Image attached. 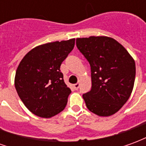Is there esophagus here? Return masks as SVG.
I'll use <instances>...</instances> for the list:
<instances>
[{
	"mask_svg": "<svg viewBox=\"0 0 146 146\" xmlns=\"http://www.w3.org/2000/svg\"><path fill=\"white\" fill-rule=\"evenodd\" d=\"M73 87H74V88L76 89V90H77L80 87V83H76V84H75L73 85Z\"/></svg>",
	"mask_w": 146,
	"mask_h": 146,
	"instance_id": "obj_1",
	"label": "esophagus"
}]
</instances>
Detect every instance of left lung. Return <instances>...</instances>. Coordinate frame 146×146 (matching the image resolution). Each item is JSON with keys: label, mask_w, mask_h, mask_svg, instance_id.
<instances>
[{"label": "left lung", "mask_w": 146, "mask_h": 146, "mask_svg": "<svg viewBox=\"0 0 146 146\" xmlns=\"http://www.w3.org/2000/svg\"><path fill=\"white\" fill-rule=\"evenodd\" d=\"M76 47L91 66L92 89L83 95L87 108L111 116L128 100L135 79V62L116 40L108 36L77 38Z\"/></svg>", "instance_id": "obj_1"}]
</instances>
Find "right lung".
I'll use <instances>...</instances> for the list:
<instances>
[{
  "label": "right lung",
  "instance_id": "1",
  "mask_svg": "<svg viewBox=\"0 0 146 146\" xmlns=\"http://www.w3.org/2000/svg\"><path fill=\"white\" fill-rule=\"evenodd\" d=\"M75 39L40 45L29 51L16 70L15 87L31 113L50 118L65 109L71 90L65 84L61 64L72 51Z\"/></svg>",
  "mask_w": 146,
  "mask_h": 146
}]
</instances>
